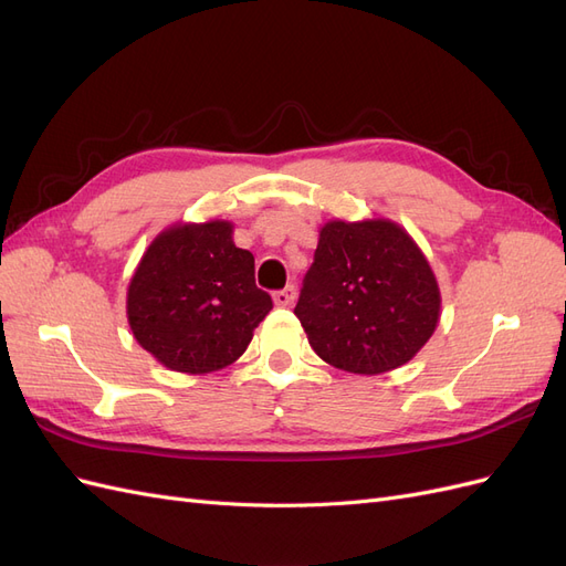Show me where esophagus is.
Listing matches in <instances>:
<instances>
[{"instance_id":"esophagus-1","label":"esophagus","mask_w":566,"mask_h":566,"mask_svg":"<svg viewBox=\"0 0 566 566\" xmlns=\"http://www.w3.org/2000/svg\"><path fill=\"white\" fill-rule=\"evenodd\" d=\"M295 297H297L295 285H285L283 290H279V293H273V302H276V306H290L295 302Z\"/></svg>"}]
</instances>
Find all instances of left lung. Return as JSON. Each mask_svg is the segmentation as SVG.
<instances>
[{"label": "left lung", "instance_id": "1", "mask_svg": "<svg viewBox=\"0 0 566 566\" xmlns=\"http://www.w3.org/2000/svg\"><path fill=\"white\" fill-rule=\"evenodd\" d=\"M439 310L434 271L399 224L335 219L321 229L295 316L325 364L380 375L424 347Z\"/></svg>", "mask_w": 566, "mask_h": 566}]
</instances>
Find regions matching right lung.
Wrapping results in <instances>:
<instances>
[{
	"label": "right lung",
	"instance_id": "add662e5",
	"mask_svg": "<svg viewBox=\"0 0 566 566\" xmlns=\"http://www.w3.org/2000/svg\"><path fill=\"white\" fill-rule=\"evenodd\" d=\"M271 297L254 285V256L235 248L231 221L175 224L144 252L127 290V318L139 345L177 373L231 366Z\"/></svg>",
	"mask_w": 566,
	"mask_h": 566
}]
</instances>
